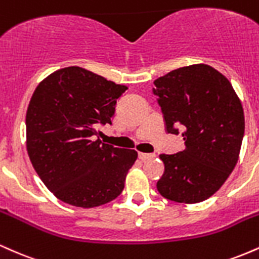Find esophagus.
<instances>
[{"instance_id": "34e87169", "label": "esophagus", "mask_w": 259, "mask_h": 259, "mask_svg": "<svg viewBox=\"0 0 259 259\" xmlns=\"http://www.w3.org/2000/svg\"><path fill=\"white\" fill-rule=\"evenodd\" d=\"M153 157H156L154 153H144V152H139V158L141 160H148V159H152Z\"/></svg>"}]
</instances>
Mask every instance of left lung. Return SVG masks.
I'll return each instance as SVG.
<instances>
[{
    "label": "left lung",
    "instance_id": "1",
    "mask_svg": "<svg viewBox=\"0 0 259 259\" xmlns=\"http://www.w3.org/2000/svg\"><path fill=\"white\" fill-rule=\"evenodd\" d=\"M169 134L183 132L185 150L159 154L157 190L167 200L198 203L214 195L239 160L245 133L241 101L230 81L207 64L171 70L154 80Z\"/></svg>",
    "mask_w": 259,
    "mask_h": 259
}]
</instances>
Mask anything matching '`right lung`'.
Returning a JSON list of instances; mask_svg holds the SVG:
<instances>
[{
  "mask_svg": "<svg viewBox=\"0 0 259 259\" xmlns=\"http://www.w3.org/2000/svg\"><path fill=\"white\" fill-rule=\"evenodd\" d=\"M127 90L80 67L45 78L26 111V150L40 179L58 200L92 208L117 198L138 152L102 144L97 127L112 124Z\"/></svg>",
  "mask_w": 259,
  "mask_h": 259,
  "instance_id": "right-lung-1",
  "label": "right lung"
}]
</instances>
